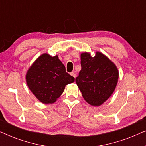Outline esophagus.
I'll list each match as a JSON object with an SVG mask.
<instances>
[{"mask_svg":"<svg viewBox=\"0 0 146 146\" xmlns=\"http://www.w3.org/2000/svg\"><path fill=\"white\" fill-rule=\"evenodd\" d=\"M70 75H71V76H72L73 77L76 78V74H75L74 72H71V73H70Z\"/></svg>","mask_w":146,"mask_h":146,"instance_id":"1","label":"esophagus"}]
</instances>
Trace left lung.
<instances>
[{
  "instance_id": "8db88e82",
  "label": "left lung",
  "mask_w": 146,
  "mask_h": 146,
  "mask_svg": "<svg viewBox=\"0 0 146 146\" xmlns=\"http://www.w3.org/2000/svg\"><path fill=\"white\" fill-rule=\"evenodd\" d=\"M81 67L76 82L85 100L92 106H100L114 91L119 74L114 64L100 52L94 57L81 54Z\"/></svg>"
}]
</instances>
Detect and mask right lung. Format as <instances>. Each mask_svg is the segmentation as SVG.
I'll list each match as a JSON object with an SVG mask.
<instances>
[{"label": "right lung", "instance_id": "right-lung-1", "mask_svg": "<svg viewBox=\"0 0 146 146\" xmlns=\"http://www.w3.org/2000/svg\"><path fill=\"white\" fill-rule=\"evenodd\" d=\"M27 83L36 97L44 104L54 103L60 97L66 85L74 78L66 72L58 56L41 55L31 66L26 76Z\"/></svg>", "mask_w": 146, "mask_h": 146}]
</instances>
